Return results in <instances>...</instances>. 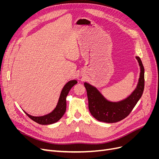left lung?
<instances>
[{
    "label": "left lung",
    "instance_id": "obj_1",
    "mask_svg": "<svg viewBox=\"0 0 159 159\" xmlns=\"http://www.w3.org/2000/svg\"><path fill=\"white\" fill-rule=\"evenodd\" d=\"M139 66L140 75L136 88L128 97L119 102H110L105 98L95 86L84 82L87 91L89 110L92 116L99 121L116 123L127 117L140 99L145 86V70L139 56H136Z\"/></svg>",
    "mask_w": 159,
    "mask_h": 159
}]
</instances>
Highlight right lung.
I'll return each mask as SVG.
<instances>
[{"instance_id": "1", "label": "right lung", "mask_w": 159, "mask_h": 159, "mask_svg": "<svg viewBox=\"0 0 159 159\" xmlns=\"http://www.w3.org/2000/svg\"><path fill=\"white\" fill-rule=\"evenodd\" d=\"M78 81L75 80H70L66 83L64 88H62L58 102L54 109L48 114H46L43 116H32L31 115L27 113L24 111L28 117L40 125H50L58 121L63 117L66 110V97L68 95L70 90L74 85H75Z\"/></svg>"}]
</instances>
